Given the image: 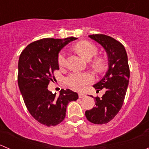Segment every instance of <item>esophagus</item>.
I'll list each match as a JSON object with an SVG mask.
<instances>
[{
  "label": "esophagus",
  "mask_w": 149,
  "mask_h": 149,
  "mask_svg": "<svg viewBox=\"0 0 149 149\" xmlns=\"http://www.w3.org/2000/svg\"><path fill=\"white\" fill-rule=\"evenodd\" d=\"M86 94H83V93H80V94H79V97L80 99H83L84 97H86Z\"/></svg>",
  "instance_id": "esophagus-1"
}]
</instances>
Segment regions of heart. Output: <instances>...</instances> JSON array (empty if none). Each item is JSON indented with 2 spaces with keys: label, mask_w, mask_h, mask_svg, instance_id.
I'll use <instances>...</instances> for the list:
<instances>
[{
  "label": "heart",
  "mask_w": 149,
  "mask_h": 149,
  "mask_svg": "<svg viewBox=\"0 0 149 149\" xmlns=\"http://www.w3.org/2000/svg\"><path fill=\"white\" fill-rule=\"evenodd\" d=\"M76 52L86 60H90L94 58L97 54V47L86 41L79 42L75 45ZM65 55L61 53L58 57V63L60 65H63L65 63ZM94 65L97 68L102 67V62L100 59H95L94 61ZM94 81V77L89 73H73L69 75L66 79V82L73 89L77 91H82L85 88L87 84H91Z\"/></svg>",
  "instance_id": "1"
}]
</instances>
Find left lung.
I'll return each mask as SVG.
<instances>
[{
	"instance_id": "8db88e82",
	"label": "left lung",
	"mask_w": 149,
	"mask_h": 149,
	"mask_svg": "<svg viewBox=\"0 0 149 149\" xmlns=\"http://www.w3.org/2000/svg\"><path fill=\"white\" fill-rule=\"evenodd\" d=\"M88 37L102 47L107 55V70L102 79L93 86L97 91L105 88L106 92L101 99L96 97V106L85 112L88 121L102 125L112 120L123 106L130 69L127 52L120 42L104 34H92Z\"/></svg>"
}]
</instances>
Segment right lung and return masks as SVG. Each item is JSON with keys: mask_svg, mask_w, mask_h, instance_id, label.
Returning a JSON list of instances; mask_svg holds the SVG:
<instances>
[{"mask_svg": "<svg viewBox=\"0 0 149 149\" xmlns=\"http://www.w3.org/2000/svg\"><path fill=\"white\" fill-rule=\"evenodd\" d=\"M76 40L42 39L28 45L19 57L18 84L24 101L31 116L48 127L63 120L68 103L79 99L77 93L70 89H61L57 97L47 88L53 71L59 69V52Z\"/></svg>", "mask_w": 149, "mask_h": 149, "instance_id": "right-lung-1", "label": "right lung"}]
</instances>
